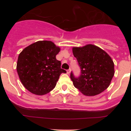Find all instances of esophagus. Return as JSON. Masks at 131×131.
Returning a JSON list of instances; mask_svg holds the SVG:
<instances>
[{
	"mask_svg": "<svg viewBox=\"0 0 131 131\" xmlns=\"http://www.w3.org/2000/svg\"><path fill=\"white\" fill-rule=\"evenodd\" d=\"M67 74H70V73H71V70H70V69H69V70H68L67 71Z\"/></svg>",
	"mask_w": 131,
	"mask_h": 131,
	"instance_id": "1",
	"label": "esophagus"
}]
</instances>
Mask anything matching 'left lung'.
Segmentation results:
<instances>
[{
  "instance_id": "1",
  "label": "left lung",
  "mask_w": 131,
  "mask_h": 131,
  "mask_svg": "<svg viewBox=\"0 0 131 131\" xmlns=\"http://www.w3.org/2000/svg\"><path fill=\"white\" fill-rule=\"evenodd\" d=\"M73 53L81 69L79 78L71 73L75 88L86 96L97 95L108 88L115 74L113 61L108 54L93 44L73 47Z\"/></svg>"
}]
</instances>
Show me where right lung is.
<instances>
[{"label":"right lung","instance_id":"obj_1","mask_svg":"<svg viewBox=\"0 0 131 131\" xmlns=\"http://www.w3.org/2000/svg\"><path fill=\"white\" fill-rule=\"evenodd\" d=\"M60 51L50 40H39L19 54L16 70L21 82L32 94L43 95L55 88L61 73V62L56 59Z\"/></svg>","mask_w":131,"mask_h":131}]
</instances>
